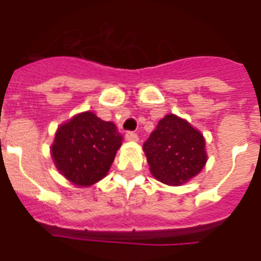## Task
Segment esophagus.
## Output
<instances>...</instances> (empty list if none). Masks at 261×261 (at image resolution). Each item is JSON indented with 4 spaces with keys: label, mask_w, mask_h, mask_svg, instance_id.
<instances>
[{
    "label": "esophagus",
    "mask_w": 261,
    "mask_h": 261,
    "mask_svg": "<svg viewBox=\"0 0 261 261\" xmlns=\"http://www.w3.org/2000/svg\"><path fill=\"white\" fill-rule=\"evenodd\" d=\"M125 138L128 140V141H137L138 136L136 135L135 132H126L125 133Z\"/></svg>",
    "instance_id": "obj_1"
}]
</instances>
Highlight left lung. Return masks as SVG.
<instances>
[{
	"instance_id": "1",
	"label": "left lung",
	"mask_w": 261,
	"mask_h": 261,
	"mask_svg": "<svg viewBox=\"0 0 261 261\" xmlns=\"http://www.w3.org/2000/svg\"><path fill=\"white\" fill-rule=\"evenodd\" d=\"M150 172L168 186H180L199 174L206 163L205 140L197 129L176 115L159 120L144 144Z\"/></svg>"
}]
</instances>
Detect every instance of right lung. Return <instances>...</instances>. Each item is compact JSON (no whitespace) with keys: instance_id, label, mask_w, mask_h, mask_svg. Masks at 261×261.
Listing matches in <instances>:
<instances>
[{"instance_id":"obj_1","label":"right lung","mask_w":261,"mask_h":261,"mask_svg":"<svg viewBox=\"0 0 261 261\" xmlns=\"http://www.w3.org/2000/svg\"><path fill=\"white\" fill-rule=\"evenodd\" d=\"M121 141L114 123L86 111L59 126L50 154L69 181L89 187L107 175Z\"/></svg>"}]
</instances>
